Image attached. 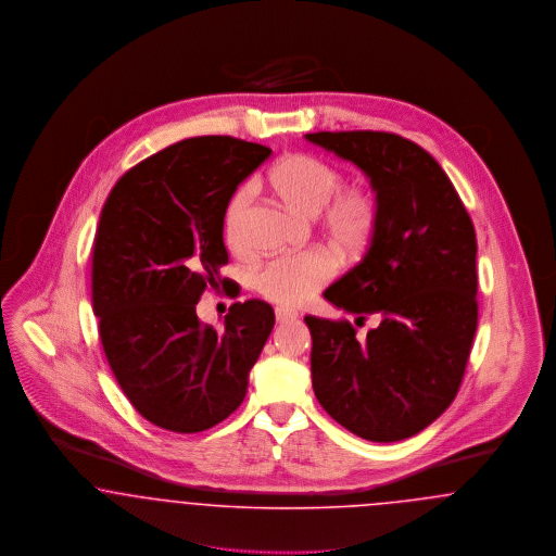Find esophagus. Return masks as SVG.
<instances>
[{"label": "esophagus", "mask_w": 556, "mask_h": 556, "mask_svg": "<svg viewBox=\"0 0 556 556\" xmlns=\"http://www.w3.org/2000/svg\"><path fill=\"white\" fill-rule=\"evenodd\" d=\"M275 317H277V323H290V320H295L298 313H293L290 308H283V306H277Z\"/></svg>", "instance_id": "esophagus-1"}]
</instances>
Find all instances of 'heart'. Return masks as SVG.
Here are the masks:
<instances>
[{
    "instance_id": "obj_1",
    "label": "heart",
    "mask_w": 556,
    "mask_h": 556,
    "mask_svg": "<svg viewBox=\"0 0 556 556\" xmlns=\"http://www.w3.org/2000/svg\"><path fill=\"white\" fill-rule=\"evenodd\" d=\"M270 184L291 208L308 216L320 212L325 231L338 243L352 248L369 238L375 220L372 200L358 187L338 192L342 173L333 164L313 154H290L273 166ZM250 186L239 187L227 204L225 231L229 241L238 238L241 214L250 202ZM333 270V261L320 250L286 254L268 261L256 273V288L281 306H300L331 279Z\"/></svg>"
}]
</instances>
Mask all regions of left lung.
<instances>
[{
	"instance_id": "obj_1",
	"label": "left lung",
	"mask_w": 556,
	"mask_h": 556,
	"mask_svg": "<svg viewBox=\"0 0 556 556\" xmlns=\"http://www.w3.org/2000/svg\"><path fill=\"white\" fill-rule=\"evenodd\" d=\"M304 137L356 164L375 191L369 250L323 295L379 317L365 340L348 320L304 317L313 390L354 435L400 442L433 424L463 381L477 329L476 229L421 146L381 131Z\"/></svg>"
}]
</instances>
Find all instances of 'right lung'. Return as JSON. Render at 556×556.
<instances>
[{"label":"right lung","mask_w":556,"mask_h":556,"mask_svg":"<svg viewBox=\"0 0 556 556\" xmlns=\"http://www.w3.org/2000/svg\"><path fill=\"white\" fill-rule=\"evenodd\" d=\"M268 156L233 137L184 139L125 173L100 214L91 265L100 340L135 410L162 429L195 433L227 419L273 331L263 300L233 304L220 329L195 315L229 261L227 204Z\"/></svg>","instance_id":"1"}]
</instances>
